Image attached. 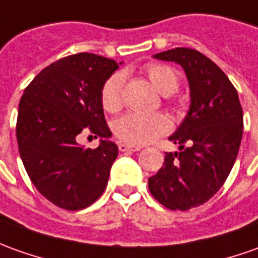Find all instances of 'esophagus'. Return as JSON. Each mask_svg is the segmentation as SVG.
<instances>
[{
    "instance_id": "1",
    "label": "esophagus",
    "mask_w": 258,
    "mask_h": 258,
    "mask_svg": "<svg viewBox=\"0 0 258 258\" xmlns=\"http://www.w3.org/2000/svg\"><path fill=\"white\" fill-rule=\"evenodd\" d=\"M118 150L121 152L125 151H141V147H137V145H130V144L120 143L118 144Z\"/></svg>"
}]
</instances>
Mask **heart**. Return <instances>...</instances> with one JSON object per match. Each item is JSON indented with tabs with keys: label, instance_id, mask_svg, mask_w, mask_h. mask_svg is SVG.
Wrapping results in <instances>:
<instances>
[{
	"label": "heart",
	"instance_id": "obj_1",
	"mask_svg": "<svg viewBox=\"0 0 258 258\" xmlns=\"http://www.w3.org/2000/svg\"><path fill=\"white\" fill-rule=\"evenodd\" d=\"M145 73L152 86L162 96H171L179 87L176 72L164 63H150L145 66ZM122 73H114L107 79L101 89V104L108 113L120 110L122 104ZM171 128L169 118L164 114H144L130 111L114 122V131L122 141L134 145L152 143L164 136Z\"/></svg>",
	"mask_w": 258,
	"mask_h": 258
}]
</instances>
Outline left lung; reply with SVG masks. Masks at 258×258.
<instances>
[{
    "label": "left lung",
    "mask_w": 258,
    "mask_h": 258,
    "mask_svg": "<svg viewBox=\"0 0 258 258\" xmlns=\"http://www.w3.org/2000/svg\"><path fill=\"white\" fill-rule=\"evenodd\" d=\"M154 57L183 68L190 107L169 137L179 151L166 152L148 188L168 209L189 210L208 202L227 179L241 143L243 108L225 72L201 52L175 48Z\"/></svg>",
    "instance_id": "8db88e82"
}]
</instances>
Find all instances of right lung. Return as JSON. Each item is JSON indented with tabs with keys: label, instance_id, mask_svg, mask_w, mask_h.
I'll return each mask as SVG.
<instances>
[{
	"label": "right lung",
	"instance_id": "1",
	"mask_svg": "<svg viewBox=\"0 0 258 258\" xmlns=\"http://www.w3.org/2000/svg\"><path fill=\"white\" fill-rule=\"evenodd\" d=\"M118 63L76 53L39 72L21 97L17 140L35 188L66 210L90 206L104 192L118 148L108 138L101 89ZM82 132L101 136L97 149L77 144Z\"/></svg>",
	"mask_w": 258,
	"mask_h": 258
}]
</instances>
